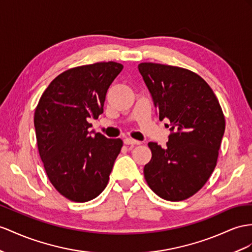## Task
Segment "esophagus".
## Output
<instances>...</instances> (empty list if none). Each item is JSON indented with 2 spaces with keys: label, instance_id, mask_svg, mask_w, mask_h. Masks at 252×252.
I'll return each mask as SVG.
<instances>
[{
  "label": "esophagus",
  "instance_id": "34e87169",
  "mask_svg": "<svg viewBox=\"0 0 252 252\" xmlns=\"http://www.w3.org/2000/svg\"><path fill=\"white\" fill-rule=\"evenodd\" d=\"M124 143L126 145H140V141L136 140V139H133L131 137H126L124 139Z\"/></svg>",
  "mask_w": 252,
  "mask_h": 252
}]
</instances>
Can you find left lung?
Wrapping results in <instances>:
<instances>
[{"mask_svg": "<svg viewBox=\"0 0 252 252\" xmlns=\"http://www.w3.org/2000/svg\"><path fill=\"white\" fill-rule=\"evenodd\" d=\"M138 70L159 120L170 121L167 147L148 144L152 158L145 179L158 197L181 201L201 189L215 169L225 127L222 109L209 84L188 69L141 63Z\"/></svg>", "mask_w": 252, "mask_h": 252, "instance_id": "1", "label": "left lung"}]
</instances>
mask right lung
I'll use <instances>...</instances> for the list:
<instances>
[{"instance_id": "obj_1", "label": "right lung", "mask_w": 252, "mask_h": 252, "mask_svg": "<svg viewBox=\"0 0 252 252\" xmlns=\"http://www.w3.org/2000/svg\"><path fill=\"white\" fill-rule=\"evenodd\" d=\"M124 66L95 63L69 69L50 83L34 116L38 151L50 182L74 202H86L104 190L122 147L94 131L108 87Z\"/></svg>"}]
</instances>
